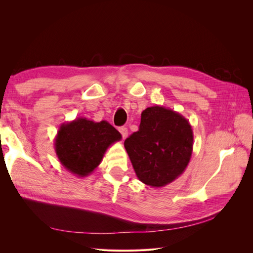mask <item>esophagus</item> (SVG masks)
<instances>
[{"mask_svg":"<svg viewBox=\"0 0 253 253\" xmlns=\"http://www.w3.org/2000/svg\"><path fill=\"white\" fill-rule=\"evenodd\" d=\"M119 132H120V133H121V135H122V138L126 139V137H127V134H128L127 128H126V127H125V126L119 127Z\"/></svg>","mask_w":253,"mask_h":253,"instance_id":"1","label":"esophagus"}]
</instances>
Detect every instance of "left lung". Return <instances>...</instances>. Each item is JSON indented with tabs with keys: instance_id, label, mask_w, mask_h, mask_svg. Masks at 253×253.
Wrapping results in <instances>:
<instances>
[{
	"instance_id": "obj_1",
	"label": "left lung",
	"mask_w": 253,
	"mask_h": 253,
	"mask_svg": "<svg viewBox=\"0 0 253 253\" xmlns=\"http://www.w3.org/2000/svg\"><path fill=\"white\" fill-rule=\"evenodd\" d=\"M138 179L162 188L185 172L193 151L188 119L171 109L154 105L141 113L139 129L125 141Z\"/></svg>"
}]
</instances>
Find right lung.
Listing matches in <instances>:
<instances>
[{
  "mask_svg": "<svg viewBox=\"0 0 253 253\" xmlns=\"http://www.w3.org/2000/svg\"><path fill=\"white\" fill-rule=\"evenodd\" d=\"M121 138L108 121L95 122L80 117L61 125L55 138V151L66 170L85 177L100 165L110 145Z\"/></svg>",
  "mask_w": 253,
  "mask_h": 253,
  "instance_id": "right-lung-1",
  "label": "right lung"
}]
</instances>
